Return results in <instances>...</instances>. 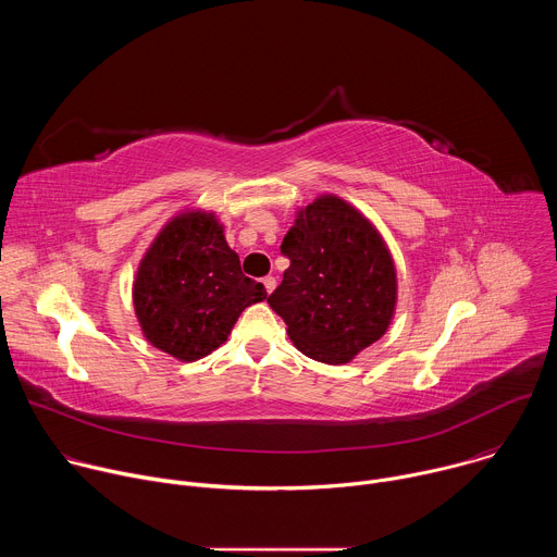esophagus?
Returning <instances> with one entry per match:
<instances>
[{
	"mask_svg": "<svg viewBox=\"0 0 557 557\" xmlns=\"http://www.w3.org/2000/svg\"><path fill=\"white\" fill-rule=\"evenodd\" d=\"M262 284H264V290H267L269 295L275 290V277H273V275H267V277L262 280Z\"/></svg>",
	"mask_w": 557,
	"mask_h": 557,
	"instance_id": "esophagus-1",
	"label": "esophagus"
}]
</instances>
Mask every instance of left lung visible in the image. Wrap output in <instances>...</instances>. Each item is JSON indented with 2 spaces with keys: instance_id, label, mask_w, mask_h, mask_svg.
Listing matches in <instances>:
<instances>
[{
  "instance_id": "left-lung-1",
  "label": "left lung",
  "mask_w": 557,
  "mask_h": 557,
  "mask_svg": "<svg viewBox=\"0 0 557 557\" xmlns=\"http://www.w3.org/2000/svg\"><path fill=\"white\" fill-rule=\"evenodd\" d=\"M280 249L290 267L267 301L306 357L348 363L385 335L396 308V269L361 211L322 194L297 211Z\"/></svg>"
}]
</instances>
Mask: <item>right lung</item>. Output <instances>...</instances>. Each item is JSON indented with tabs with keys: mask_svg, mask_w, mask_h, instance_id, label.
<instances>
[{
	"mask_svg": "<svg viewBox=\"0 0 557 557\" xmlns=\"http://www.w3.org/2000/svg\"><path fill=\"white\" fill-rule=\"evenodd\" d=\"M132 299L153 348L196 361L224 344L240 312L267 299V290L243 273L215 213L187 209L145 251Z\"/></svg>",
	"mask_w": 557,
	"mask_h": 557,
	"instance_id": "add662e5",
	"label": "right lung"
}]
</instances>
